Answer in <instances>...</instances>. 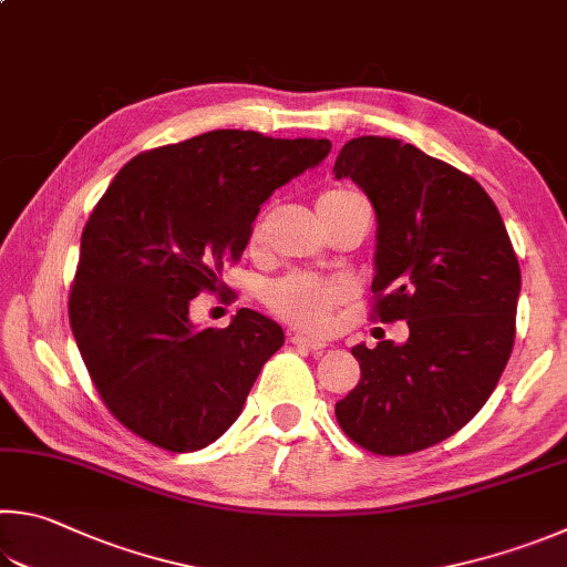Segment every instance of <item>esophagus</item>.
<instances>
[{
  "label": "esophagus",
  "mask_w": 567,
  "mask_h": 567,
  "mask_svg": "<svg viewBox=\"0 0 567 567\" xmlns=\"http://www.w3.org/2000/svg\"><path fill=\"white\" fill-rule=\"evenodd\" d=\"M290 342L297 344V347H305V349H312V352H317V349H324L327 342L324 339H317V337H310V334H290Z\"/></svg>",
  "instance_id": "obj_1"
}]
</instances>
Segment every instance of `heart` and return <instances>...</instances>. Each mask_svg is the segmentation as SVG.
<instances>
[{
	"label": "heart",
	"mask_w": 567,
	"mask_h": 567,
	"mask_svg": "<svg viewBox=\"0 0 567 567\" xmlns=\"http://www.w3.org/2000/svg\"><path fill=\"white\" fill-rule=\"evenodd\" d=\"M354 198H362L357 190L349 188H327L317 198V210L324 208H337V205L349 203ZM265 215L257 220L252 238L257 240L262 233ZM349 295V285L344 280H337V277H317V275H287L282 280L265 287L262 300L270 310L305 329H324L329 324V317H332L334 307L342 305Z\"/></svg>",
	"instance_id": "1"
}]
</instances>
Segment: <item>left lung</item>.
Segmentation results:
<instances>
[{"label": "left lung", "mask_w": 567, "mask_h": 567, "mask_svg": "<svg viewBox=\"0 0 567 567\" xmlns=\"http://www.w3.org/2000/svg\"><path fill=\"white\" fill-rule=\"evenodd\" d=\"M334 178L374 205V315L406 319L409 339L357 344L362 379L334 414L372 454L404 456L454 436L508 364L520 267L496 203L466 173L411 143H344Z\"/></svg>", "instance_id": "1"}]
</instances>
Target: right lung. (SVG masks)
<instances>
[{"mask_svg": "<svg viewBox=\"0 0 567 567\" xmlns=\"http://www.w3.org/2000/svg\"><path fill=\"white\" fill-rule=\"evenodd\" d=\"M327 138L208 131L141 153L111 181L81 233L69 319L109 411L133 434L188 454L240 416L282 327L243 307L195 327L190 300L220 290L260 205L319 166Z\"/></svg>", "mask_w": 567, "mask_h": 567, "instance_id": "1", "label": "right lung"}]
</instances>
